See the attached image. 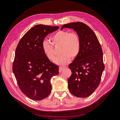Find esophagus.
I'll return each mask as SVG.
<instances>
[{
    "label": "esophagus",
    "instance_id": "obj_1",
    "mask_svg": "<svg viewBox=\"0 0 120 120\" xmlns=\"http://www.w3.org/2000/svg\"><path fill=\"white\" fill-rule=\"evenodd\" d=\"M64 68H63V67H60V68H59V71L60 73H61V72L63 71L64 70Z\"/></svg>",
    "mask_w": 120,
    "mask_h": 120
}]
</instances>
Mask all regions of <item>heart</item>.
<instances>
[{
  "instance_id": "obj_1",
  "label": "heart",
  "mask_w": 120,
  "mask_h": 120,
  "mask_svg": "<svg viewBox=\"0 0 120 120\" xmlns=\"http://www.w3.org/2000/svg\"><path fill=\"white\" fill-rule=\"evenodd\" d=\"M50 39L54 46H61L60 52L61 54L54 60L56 64L65 66L70 62L71 57H77L81 52V38L76 32L59 30L52 36ZM42 49L48 59L53 60L55 59L54 47L51 43L44 40L42 42Z\"/></svg>"
}]
</instances>
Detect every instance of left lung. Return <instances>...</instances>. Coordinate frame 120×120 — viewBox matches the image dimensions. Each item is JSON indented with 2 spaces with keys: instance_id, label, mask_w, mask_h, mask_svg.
Segmentation results:
<instances>
[{
  "instance_id": "8db88e82",
  "label": "left lung",
  "mask_w": 120,
  "mask_h": 120,
  "mask_svg": "<svg viewBox=\"0 0 120 120\" xmlns=\"http://www.w3.org/2000/svg\"><path fill=\"white\" fill-rule=\"evenodd\" d=\"M74 29L79 35L81 49L79 56L68 67L71 75L68 79L71 93L79 98H86L99 86L105 68L103 51L95 32L86 24L81 22L63 25L64 28Z\"/></svg>"
}]
</instances>
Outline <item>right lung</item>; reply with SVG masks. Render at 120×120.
I'll return each instance as SVG.
<instances>
[{
	"mask_svg": "<svg viewBox=\"0 0 120 120\" xmlns=\"http://www.w3.org/2000/svg\"><path fill=\"white\" fill-rule=\"evenodd\" d=\"M59 27L38 24L23 36L16 47L12 71L21 91L30 99L40 101L51 92L50 79L59 74V68L48 59L42 42Z\"/></svg>",
	"mask_w": 120,
	"mask_h": 120,
	"instance_id": "obj_1",
	"label": "right lung"
}]
</instances>
